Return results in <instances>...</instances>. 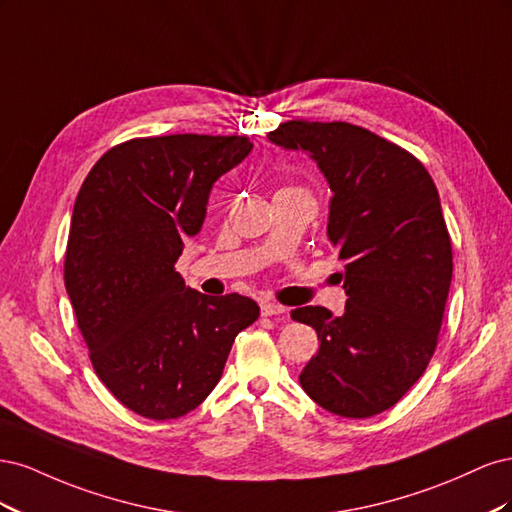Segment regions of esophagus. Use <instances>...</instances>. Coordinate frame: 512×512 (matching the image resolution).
<instances>
[{
  "instance_id": "1",
  "label": "esophagus",
  "mask_w": 512,
  "mask_h": 512,
  "mask_svg": "<svg viewBox=\"0 0 512 512\" xmlns=\"http://www.w3.org/2000/svg\"><path fill=\"white\" fill-rule=\"evenodd\" d=\"M262 309V316H282L286 314V307L282 303H275V301H265L260 305Z\"/></svg>"
}]
</instances>
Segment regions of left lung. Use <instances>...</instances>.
<instances>
[{"label":"left lung","mask_w":512,"mask_h":512,"mask_svg":"<svg viewBox=\"0 0 512 512\" xmlns=\"http://www.w3.org/2000/svg\"><path fill=\"white\" fill-rule=\"evenodd\" d=\"M269 141L309 153L327 177V232L348 294L342 316L320 305L290 312L320 339L299 382L337 416L380 414L423 376L438 346L453 247L436 185L410 151L346 121H284Z\"/></svg>","instance_id":"left-lung-1"}]
</instances>
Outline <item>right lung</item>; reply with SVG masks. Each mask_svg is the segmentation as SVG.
Instances as JSON below:
<instances>
[{
  "mask_svg": "<svg viewBox=\"0 0 512 512\" xmlns=\"http://www.w3.org/2000/svg\"><path fill=\"white\" fill-rule=\"evenodd\" d=\"M247 136L168 134L108 149L76 196L64 282L98 378L123 406L168 421L203 404L260 307L185 288L175 262L203 226L211 185Z\"/></svg>",
  "mask_w": 512,
  "mask_h": 512,
  "instance_id": "1",
  "label": "right lung"
}]
</instances>
